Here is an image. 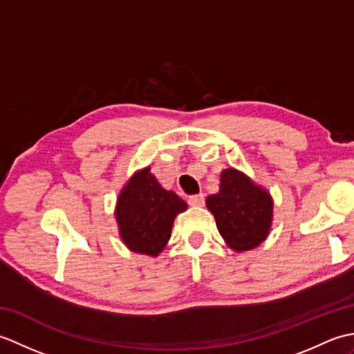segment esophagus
Returning a JSON list of instances; mask_svg holds the SVG:
<instances>
[{
  "label": "esophagus",
  "mask_w": 354,
  "mask_h": 354,
  "mask_svg": "<svg viewBox=\"0 0 354 354\" xmlns=\"http://www.w3.org/2000/svg\"><path fill=\"white\" fill-rule=\"evenodd\" d=\"M204 202H205L204 194H194V196L189 198V204L192 207H202L204 205Z\"/></svg>",
  "instance_id": "1"
}]
</instances>
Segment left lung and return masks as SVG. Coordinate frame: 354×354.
Returning <instances> with one entry per match:
<instances>
[{"label": "left lung", "instance_id": "obj_1", "mask_svg": "<svg viewBox=\"0 0 354 354\" xmlns=\"http://www.w3.org/2000/svg\"><path fill=\"white\" fill-rule=\"evenodd\" d=\"M207 208L230 250L251 251L265 242L274 219L270 193L234 167L221 171L219 192L209 194Z\"/></svg>", "mask_w": 354, "mask_h": 354}]
</instances>
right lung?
Instances as JSON below:
<instances>
[{"instance_id": "add662e5", "label": "right lung", "mask_w": 354, "mask_h": 354, "mask_svg": "<svg viewBox=\"0 0 354 354\" xmlns=\"http://www.w3.org/2000/svg\"><path fill=\"white\" fill-rule=\"evenodd\" d=\"M185 209V201L165 190L150 165L142 167L118 193L115 221L120 239L132 252L158 257L170 240L175 217Z\"/></svg>"}]
</instances>
